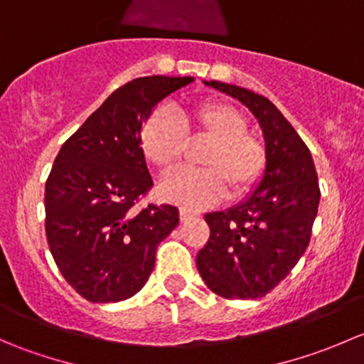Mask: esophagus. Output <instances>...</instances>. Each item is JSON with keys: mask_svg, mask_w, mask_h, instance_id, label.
<instances>
[{"mask_svg": "<svg viewBox=\"0 0 364 364\" xmlns=\"http://www.w3.org/2000/svg\"><path fill=\"white\" fill-rule=\"evenodd\" d=\"M197 216H199V213H197V211H192V209L183 208L181 211H179V218H181V222H190V220L197 218Z\"/></svg>", "mask_w": 364, "mask_h": 364, "instance_id": "34e87169", "label": "esophagus"}]
</instances>
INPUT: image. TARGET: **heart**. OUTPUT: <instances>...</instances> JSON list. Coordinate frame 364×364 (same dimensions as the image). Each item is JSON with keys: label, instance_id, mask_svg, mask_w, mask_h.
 <instances>
[{"label": "heart", "instance_id": "obj_1", "mask_svg": "<svg viewBox=\"0 0 364 364\" xmlns=\"http://www.w3.org/2000/svg\"><path fill=\"white\" fill-rule=\"evenodd\" d=\"M245 114L234 105L205 100L178 114L165 109L151 112L141 128V151L149 165L168 174L183 159L188 139H211L200 155L203 168L181 171L160 186L164 199L204 208L227 196L243 197L260 181L266 168V148L248 134Z\"/></svg>", "mask_w": 364, "mask_h": 364}]
</instances>
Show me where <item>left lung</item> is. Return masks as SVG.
<instances>
[{
  "label": "left lung",
  "mask_w": 364,
  "mask_h": 364,
  "mask_svg": "<svg viewBox=\"0 0 364 364\" xmlns=\"http://www.w3.org/2000/svg\"><path fill=\"white\" fill-rule=\"evenodd\" d=\"M208 86L237 98L259 119L266 171L245 203L205 215L211 234L197 253V269L218 296L257 299L291 273L310 243L321 200L317 171L308 146L273 102L232 84Z\"/></svg>",
  "instance_id": "8db88e82"
}]
</instances>
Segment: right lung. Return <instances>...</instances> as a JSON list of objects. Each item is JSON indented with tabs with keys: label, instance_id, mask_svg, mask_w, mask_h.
<instances>
[{
	"label": "right lung",
	"instance_id": "add662e5",
	"mask_svg": "<svg viewBox=\"0 0 364 364\" xmlns=\"http://www.w3.org/2000/svg\"><path fill=\"white\" fill-rule=\"evenodd\" d=\"M193 77L130 80L65 141L46 181V234L65 280L91 303L137 294L155 253L179 223L171 204H137L153 186L141 128L167 95Z\"/></svg>",
	"mask_w": 364,
	"mask_h": 364
}]
</instances>
